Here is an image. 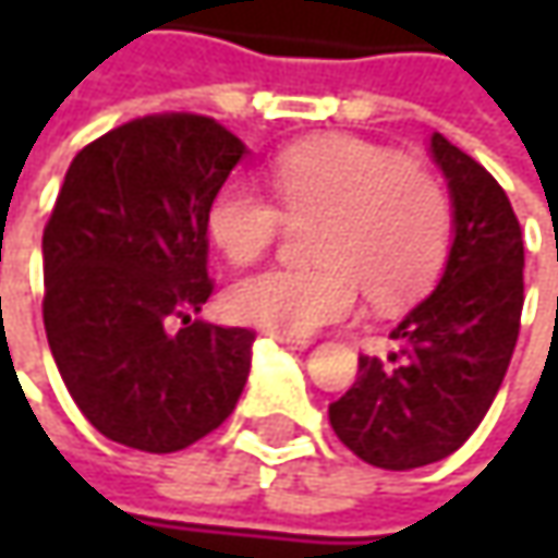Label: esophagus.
I'll return each mask as SVG.
<instances>
[{
	"instance_id": "34e87169",
	"label": "esophagus",
	"mask_w": 558,
	"mask_h": 558,
	"mask_svg": "<svg viewBox=\"0 0 558 558\" xmlns=\"http://www.w3.org/2000/svg\"><path fill=\"white\" fill-rule=\"evenodd\" d=\"M272 341H279V344H289V348H298V351H307L313 344V338L307 335H286V332H269Z\"/></svg>"
}]
</instances>
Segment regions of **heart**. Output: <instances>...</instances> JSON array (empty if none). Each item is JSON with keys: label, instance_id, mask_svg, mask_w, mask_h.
I'll use <instances>...</instances> for the list:
<instances>
[{"label": "heart", "instance_id": "b5f03b06", "mask_svg": "<svg viewBox=\"0 0 558 558\" xmlns=\"http://www.w3.org/2000/svg\"><path fill=\"white\" fill-rule=\"evenodd\" d=\"M272 185L291 220H323L316 269L272 267L226 291L232 319L272 332L311 335L356 307L355 286L375 307H400L435 282L450 247V202L400 158L351 136L301 142L272 163ZM282 210L242 180L207 204V235L226 260L251 264L282 229Z\"/></svg>", "mask_w": 558, "mask_h": 558}]
</instances>
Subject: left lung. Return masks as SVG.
I'll use <instances>...</instances> for the list:
<instances>
[{"mask_svg":"<svg viewBox=\"0 0 558 558\" xmlns=\"http://www.w3.org/2000/svg\"><path fill=\"white\" fill-rule=\"evenodd\" d=\"M450 192L453 242L435 291L407 313L388 360L360 356L351 391L329 403L338 440L378 469L407 472L460 450L504 385L525 304L522 229L500 183L432 133Z\"/></svg>","mask_w":558,"mask_h":558,"instance_id":"obj_1","label":"left lung"}]
</instances>
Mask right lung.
Segmentation results:
<instances>
[{"label":"right lung","instance_id":"add662e5","mask_svg":"<svg viewBox=\"0 0 558 558\" xmlns=\"http://www.w3.org/2000/svg\"><path fill=\"white\" fill-rule=\"evenodd\" d=\"M245 155L217 120L158 114L105 133L64 173L43 232L46 338L80 413L123 447L185 450L242 397L254 332L192 316L214 291L207 204Z\"/></svg>","mask_w":558,"mask_h":558}]
</instances>
